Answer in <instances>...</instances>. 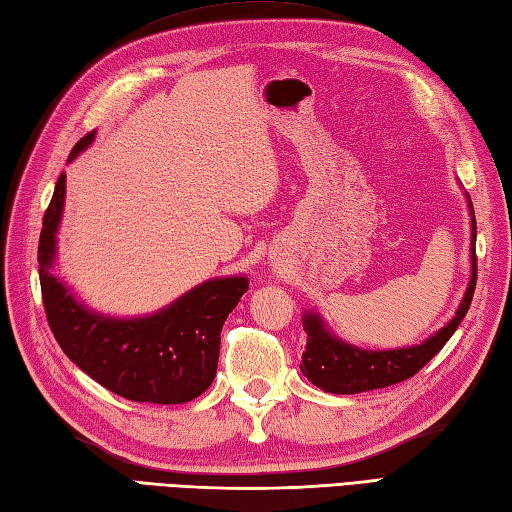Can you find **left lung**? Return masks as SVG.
Wrapping results in <instances>:
<instances>
[{
    "label": "left lung",
    "mask_w": 512,
    "mask_h": 512,
    "mask_svg": "<svg viewBox=\"0 0 512 512\" xmlns=\"http://www.w3.org/2000/svg\"><path fill=\"white\" fill-rule=\"evenodd\" d=\"M468 197V193H466ZM470 208V279L462 304L457 306L455 317L439 328L435 335L424 339L422 344L388 348V350H366L339 339L333 330L326 326L322 315L315 310H306L302 315L304 330L308 333L306 350L302 355V373L324 393L333 395H355L366 390L386 388L404 382L413 377L417 370H422L439 350L444 348L457 326L466 317L470 302H473L475 284H477V257H475V239L477 224L473 202L468 197Z\"/></svg>",
    "instance_id": "1"
}]
</instances>
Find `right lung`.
<instances>
[{"label": "right lung", "mask_w": 512, "mask_h": 512, "mask_svg": "<svg viewBox=\"0 0 512 512\" xmlns=\"http://www.w3.org/2000/svg\"><path fill=\"white\" fill-rule=\"evenodd\" d=\"M79 139L68 162L93 144ZM66 199L59 175L39 235V284L57 344L73 364L130 402L186 404L213 384L222 326L248 290V277H215L190 288L173 304L144 317H110L90 310L55 275L57 230Z\"/></svg>", "instance_id": "right-lung-1"}]
</instances>
